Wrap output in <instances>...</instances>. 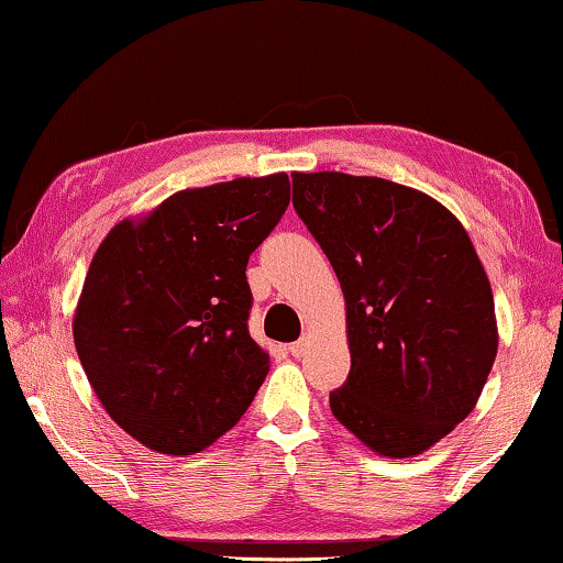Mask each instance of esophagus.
I'll return each mask as SVG.
<instances>
[{"instance_id": "34e87169", "label": "esophagus", "mask_w": 563, "mask_h": 563, "mask_svg": "<svg viewBox=\"0 0 563 563\" xmlns=\"http://www.w3.org/2000/svg\"><path fill=\"white\" fill-rule=\"evenodd\" d=\"M306 351H308V339H300V341L290 343V346H288V354H290V356H296V358L306 356Z\"/></svg>"}]
</instances>
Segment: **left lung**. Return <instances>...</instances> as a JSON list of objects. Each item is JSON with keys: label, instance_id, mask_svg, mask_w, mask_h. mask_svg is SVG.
Listing matches in <instances>:
<instances>
[{"label": "left lung", "instance_id": "left-lung-1", "mask_svg": "<svg viewBox=\"0 0 563 563\" xmlns=\"http://www.w3.org/2000/svg\"><path fill=\"white\" fill-rule=\"evenodd\" d=\"M292 207L346 300L351 372L331 412L368 450L415 457L473 412L498 354L490 280L455 214L379 176L292 174Z\"/></svg>", "mask_w": 563, "mask_h": 563}]
</instances>
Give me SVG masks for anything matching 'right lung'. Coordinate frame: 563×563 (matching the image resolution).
<instances>
[{"label": "right lung", "mask_w": 563, "mask_h": 563, "mask_svg": "<svg viewBox=\"0 0 563 563\" xmlns=\"http://www.w3.org/2000/svg\"><path fill=\"white\" fill-rule=\"evenodd\" d=\"M290 201L288 174L181 189L106 234L73 316L80 364L123 432L195 455L240 422L271 372L247 331V260Z\"/></svg>", "instance_id": "1"}]
</instances>
